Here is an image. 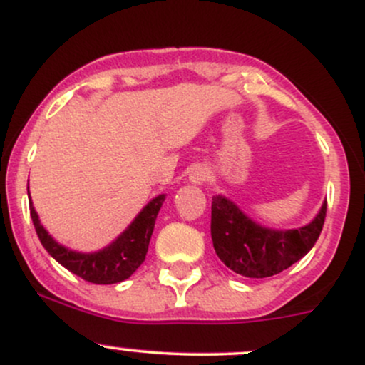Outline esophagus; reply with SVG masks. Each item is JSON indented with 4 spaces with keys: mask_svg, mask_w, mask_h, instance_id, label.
Instances as JSON below:
<instances>
[{
    "mask_svg": "<svg viewBox=\"0 0 365 365\" xmlns=\"http://www.w3.org/2000/svg\"><path fill=\"white\" fill-rule=\"evenodd\" d=\"M206 178H207V171L202 168H195L190 173V182H194V183H204L206 182Z\"/></svg>",
    "mask_w": 365,
    "mask_h": 365,
    "instance_id": "34e87169",
    "label": "esophagus"
}]
</instances>
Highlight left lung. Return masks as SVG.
<instances>
[{"label":"left lung","mask_w":365,"mask_h":365,"mask_svg":"<svg viewBox=\"0 0 365 365\" xmlns=\"http://www.w3.org/2000/svg\"><path fill=\"white\" fill-rule=\"evenodd\" d=\"M326 200L309 225L295 230H271L247 217L223 195L212 197L211 237L217 257L245 278H267L304 257L321 235Z\"/></svg>","instance_id":"8db88e82"}]
</instances>
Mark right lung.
I'll return each mask as SVG.
<instances>
[{"instance_id":"1","label":"right lung","mask_w":365,"mask_h":365,"mask_svg":"<svg viewBox=\"0 0 365 365\" xmlns=\"http://www.w3.org/2000/svg\"><path fill=\"white\" fill-rule=\"evenodd\" d=\"M163 202H165L163 194L150 200L148 206L139 212V216L132 221V225L115 242L104 247L103 250L91 254L75 252V250L58 244L41 225L39 216L32 206V200H29V207H31V217L37 237H39L44 249L51 254V257L86 282L96 284H113L130 278L135 273L137 267L144 262L154 223H156L158 212Z\"/></svg>"}]
</instances>
